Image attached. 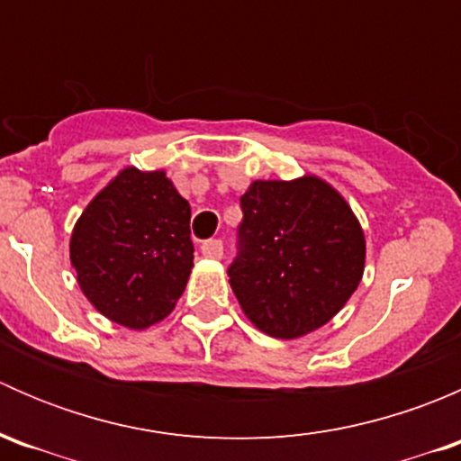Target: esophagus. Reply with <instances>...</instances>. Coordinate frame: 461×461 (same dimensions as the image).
Here are the masks:
<instances>
[{"label":"esophagus","mask_w":461,"mask_h":461,"mask_svg":"<svg viewBox=\"0 0 461 461\" xmlns=\"http://www.w3.org/2000/svg\"><path fill=\"white\" fill-rule=\"evenodd\" d=\"M201 249H203V254L207 258H213V260H218L222 257V240H218V239H209V240H204V243L201 245Z\"/></svg>","instance_id":"34e87169"}]
</instances>
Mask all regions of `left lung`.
<instances>
[{
    "instance_id": "8db88e82",
    "label": "left lung",
    "mask_w": 461,
    "mask_h": 461,
    "mask_svg": "<svg viewBox=\"0 0 461 461\" xmlns=\"http://www.w3.org/2000/svg\"><path fill=\"white\" fill-rule=\"evenodd\" d=\"M240 252L230 285L245 317L274 339L328 323L364 276L366 236L346 198L319 176L254 180L240 196Z\"/></svg>"
}]
</instances>
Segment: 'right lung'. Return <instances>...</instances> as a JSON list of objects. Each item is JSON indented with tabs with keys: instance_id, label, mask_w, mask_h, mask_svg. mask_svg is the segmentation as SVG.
Returning <instances> with one entry per match:
<instances>
[{
	"instance_id": "obj_1",
	"label": "right lung",
	"mask_w": 461,
	"mask_h": 461,
	"mask_svg": "<svg viewBox=\"0 0 461 461\" xmlns=\"http://www.w3.org/2000/svg\"><path fill=\"white\" fill-rule=\"evenodd\" d=\"M192 207L167 174L124 167L73 227L71 265L93 308L144 330L169 317L194 267Z\"/></svg>"
}]
</instances>
